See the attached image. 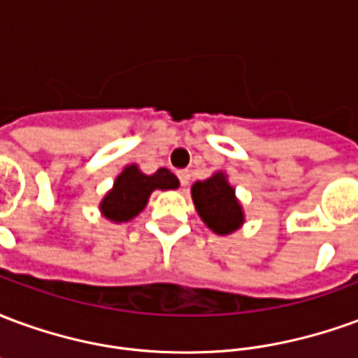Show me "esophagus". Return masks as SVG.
<instances>
[{"label":"esophagus","instance_id":"esophagus-1","mask_svg":"<svg viewBox=\"0 0 358 358\" xmlns=\"http://www.w3.org/2000/svg\"><path fill=\"white\" fill-rule=\"evenodd\" d=\"M178 180H180V186L186 187L189 184V172L187 171H180L178 172Z\"/></svg>","mask_w":358,"mask_h":358}]
</instances>
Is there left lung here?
<instances>
[{
	"label": "left lung",
	"mask_w": 358,
	"mask_h": 358,
	"mask_svg": "<svg viewBox=\"0 0 358 358\" xmlns=\"http://www.w3.org/2000/svg\"><path fill=\"white\" fill-rule=\"evenodd\" d=\"M192 199L199 217L210 230L220 236L236 232L243 224V209L224 172H217L192 186Z\"/></svg>",
	"instance_id": "left-lung-1"
}]
</instances>
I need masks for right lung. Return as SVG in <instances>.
Wrapping results in <instances>:
<instances>
[{
    "label": "right lung",
    "mask_w": 358,
    "mask_h": 358,
    "mask_svg": "<svg viewBox=\"0 0 358 358\" xmlns=\"http://www.w3.org/2000/svg\"><path fill=\"white\" fill-rule=\"evenodd\" d=\"M178 178L169 169H159L153 174H143L138 164H130L120 172L113 189L103 197L99 209L110 222H128L145 209L151 192L155 189H176Z\"/></svg>",
    "instance_id": "obj_1"
}]
</instances>
